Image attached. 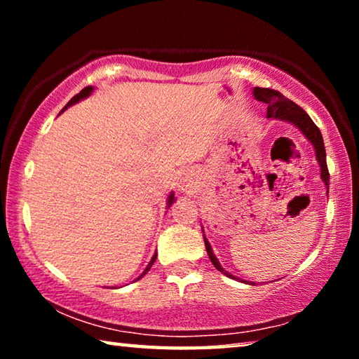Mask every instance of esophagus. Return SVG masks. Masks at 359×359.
<instances>
[{
  "label": "esophagus",
  "mask_w": 359,
  "mask_h": 359,
  "mask_svg": "<svg viewBox=\"0 0 359 359\" xmlns=\"http://www.w3.org/2000/svg\"><path fill=\"white\" fill-rule=\"evenodd\" d=\"M182 188H188V184H185L184 182V184H182Z\"/></svg>",
  "instance_id": "esophagus-1"
}]
</instances>
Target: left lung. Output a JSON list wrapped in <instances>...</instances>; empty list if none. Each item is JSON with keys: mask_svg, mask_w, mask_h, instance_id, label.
I'll use <instances>...</instances> for the list:
<instances>
[{"mask_svg": "<svg viewBox=\"0 0 359 359\" xmlns=\"http://www.w3.org/2000/svg\"><path fill=\"white\" fill-rule=\"evenodd\" d=\"M255 98L266 102L267 117L291 121V123L296 125L297 128H299L304 135H306L309 141L313 144L315 151H317V160L321 166V179L325 180L326 185H330V171H327V165H326V150H325L323 136H321L320 128L313 123L312 118L307 115V112L304 111L301 106H297L296 102H293L288 98H285L280 92H277V90H272V88L255 87ZM204 242H205V250H208L212 264H214L218 271L223 272V274H226L228 277L233 278V276L228 274V272L220 266V263H218L215 255L212 253L209 242L205 239H204Z\"/></svg>", "mask_w": 359, "mask_h": 359, "instance_id": "1", "label": "left lung"}]
</instances>
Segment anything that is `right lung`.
Returning <instances> with one entry per match:
<instances>
[{"instance_id": "obj_1", "label": "right lung", "mask_w": 359, "mask_h": 359, "mask_svg": "<svg viewBox=\"0 0 359 359\" xmlns=\"http://www.w3.org/2000/svg\"><path fill=\"white\" fill-rule=\"evenodd\" d=\"M93 92V88L92 87H85L83 90H82V92H79L76 96H74V98H71V101L68 102V104H66L65 107H63V111H65V109L66 107H68V106H72V104H74V102H77V101H81V100H83L85 98V96H88L90 93H92ZM62 111V112H63ZM172 199H174V196H172V194H171V196H169V205H171L172 204ZM155 259H156V255H154V258H151V261H150V263H149V266H147V269H145L144 271V274H147V272L150 271V267H151V264H154L155 263ZM142 274V276H144ZM141 276V277H142ZM141 277H139V278H141Z\"/></svg>"}]
</instances>
